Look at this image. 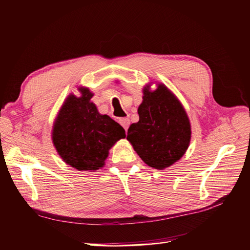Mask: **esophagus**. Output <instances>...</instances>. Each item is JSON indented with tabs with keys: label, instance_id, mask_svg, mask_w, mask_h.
<instances>
[{
	"label": "esophagus",
	"instance_id": "obj_1",
	"mask_svg": "<svg viewBox=\"0 0 250 250\" xmlns=\"http://www.w3.org/2000/svg\"><path fill=\"white\" fill-rule=\"evenodd\" d=\"M119 122H120L121 125L123 126V128H124L125 130H127L128 127H129V125H130V120L128 119V118H121L119 120Z\"/></svg>",
	"mask_w": 250,
	"mask_h": 250
}]
</instances>
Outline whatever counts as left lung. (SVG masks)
Masks as SVG:
<instances>
[{
    "mask_svg": "<svg viewBox=\"0 0 250 250\" xmlns=\"http://www.w3.org/2000/svg\"><path fill=\"white\" fill-rule=\"evenodd\" d=\"M143 88L140 120L128 128L127 140L149 167L164 170L184 156L191 142V123L178 98L163 83Z\"/></svg>",
    "mask_w": 250,
    "mask_h": 250,
    "instance_id": "obj_1",
    "label": "left lung"
}]
</instances>
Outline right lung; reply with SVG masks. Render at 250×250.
I'll list each match as a JSON object with an SVG mask.
<instances>
[{
	"mask_svg": "<svg viewBox=\"0 0 250 250\" xmlns=\"http://www.w3.org/2000/svg\"><path fill=\"white\" fill-rule=\"evenodd\" d=\"M80 97L70 94L52 128V142L62 160L78 171L94 172L104 167L109 149L126 137L124 128L101 115L88 87H78Z\"/></svg>",
	"mask_w": 250,
	"mask_h": 250,
	"instance_id": "right-lung-1",
	"label": "right lung"
}]
</instances>
